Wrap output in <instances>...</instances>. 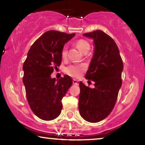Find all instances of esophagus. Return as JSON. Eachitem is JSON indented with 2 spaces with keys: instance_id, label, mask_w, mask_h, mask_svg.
I'll list each match as a JSON object with an SVG mask.
<instances>
[{
  "instance_id": "1",
  "label": "esophagus",
  "mask_w": 145,
  "mask_h": 145,
  "mask_svg": "<svg viewBox=\"0 0 145 145\" xmlns=\"http://www.w3.org/2000/svg\"><path fill=\"white\" fill-rule=\"evenodd\" d=\"M72 82H73V84H74V85H78V80H75V79H74Z\"/></svg>"
}]
</instances>
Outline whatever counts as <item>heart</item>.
<instances>
[{
    "mask_svg": "<svg viewBox=\"0 0 145 145\" xmlns=\"http://www.w3.org/2000/svg\"><path fill=\"white\" fill-rule=\"evenodd\" d=\"M76 46L78 49L83 53L86 51H88L90 48V45L86 40H79L76 42ZM67 46H64L61 51V56L65 57L67 56ZM86 69V66L84 64H72L69 65L65 68V72L71 77L78 78L81 76L82 73Z\"/></svg>",
    "mask_w": 145,
    "mask_h": 145,
    "instance_id": "heart-1",
    "label": "heart"
}]
</instances>
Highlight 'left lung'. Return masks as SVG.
<instances>
[{"mask_svg": "<svg viewBox=\"0 0 145 145\" xmlns=\"http://www.w3.org/2000/svg\"><path fill=\"white\" fill-rule=\"evenodd\" d=\"M84 36L93 40L94 52L86 78L95 82V88L80 82L79 111L86 121L97 123L106 118L115 105L122 85L123 63L116 43L103 31Z\"/></svg>", "mask_w": 145, "mask_h": 145, "instance_id": "obj_1", "label": "left lung"}]
</instances>
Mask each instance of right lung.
I'll return each instance as SVG.
<instances>
[{"mask_svg": "<svg viewBox=\"0 0 145 145\" xmlns=\"http://www.w3.org/2000/svg\"><path fill=\"white\" fill-rule=\"evenodd\" d=\"M74 36L56 30L45 32L31 46L23 64L27 100L33 113L42 120L59 116L61 99L72 85L67 75L56 80L50 76L54 67L61 64L63 46Z\"/></svg>", "mask_w": 145, "mask_h": 145, "instance_id": "1", "label": "right lung"}]
</instances>
